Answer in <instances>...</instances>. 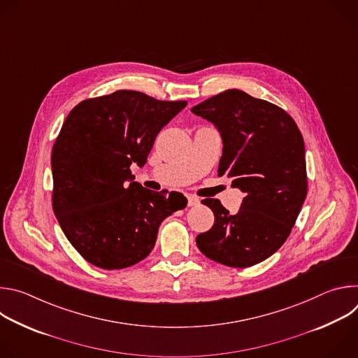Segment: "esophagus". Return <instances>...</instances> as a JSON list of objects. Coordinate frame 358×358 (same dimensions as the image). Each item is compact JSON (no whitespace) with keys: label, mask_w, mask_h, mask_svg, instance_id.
<instances>
[{"label":"esophagus","mask_w":358,"mask_h":358,"mask_svg":"<svg viewBox=\"0 0 358 358\" xmlns=\"http://www.w3.org/2000/svg\"><path fill=\"white\" fill-rule=\"evenodd\" d=\"M188 207H195L199 203V198L195 196V195H188Z\"/></svg>","instance_id":"1"}]
</instances>
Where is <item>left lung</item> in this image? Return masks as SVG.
I'll return each instance as SVG.
<instances>
[{
  "instance_id": "8db88e82",
  "label": "left lung",
  "mask_w": 358,
  "mask_h": 358,
  "mask_svg": "<svg viewBox=\"0 0 358 358\" xmlns=\"http://www.w3.org/2000/svg\"><path fill=\"white\" fill-rule=\"evenodd\" d=\"M191 112L220 130L218 176L245 194L235 215L220 199H202L215 221L195 238L196 246L231 268L257 265L285 243L308 195L303 136L282 108L238 89L213 96Z\"/></svg>"
}]
</instances>
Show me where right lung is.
Wrapping results in <instances>:
<instances>
[{"instance_id":"add662e5","label":"right lung","mask_w":358,"mask_h":358,"mask_svg":"<svg viewBox=\"0 0 358 358\" xmlns=\"http://www.w3.org/2000/svg\"><path fill=\"white\" fill-rule=\"evenodd\" d=\"M185 100H157L136 90L82 100L68 115L50 156L52 208L72 246L101 269H124L143 261L160 224L185 208L187 198L150 191L133 180L160 130Z\"/></svg>"}]
</instances>
